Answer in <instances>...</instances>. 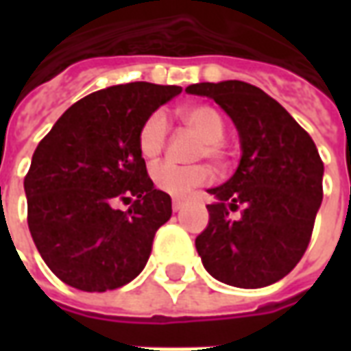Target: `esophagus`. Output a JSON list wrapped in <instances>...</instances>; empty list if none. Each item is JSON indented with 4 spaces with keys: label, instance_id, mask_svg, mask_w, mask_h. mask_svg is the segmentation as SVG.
<instances>
[{
    "label": "esophagus",
    "instance_id": "obj_1",
    "mask_svg": "<svg viewBox=\"0 0 351 351\" xmlns=\"http://www.w3.org/2000/svg\"><path fill=\"white\" fill-rule=\"evenodd\" d=\"M182 206H184V203L180 201V199H173V210H175V213H178Z\"/></svg>",
    "mask_w": 351,
    "mask_h": 351
}]
</instances>
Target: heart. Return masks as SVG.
Instances as JSON below:
<instances>
[{
  "instance_id": "b5f03b06",
  "label": "heart",
  "mask_w": 351,
  "mask_h": 351,
  "mask_svg": "<svg viewBox=\"0 0 351 351\" xmlns=\"http://www.w3.org/2000/svg\"><path fill=\"white\" fill-rule=\"evenodd\" d=\"M180 118L186 125L195 130L203 137L199 146V158H210L214 161L226 160V118L220 110L206 103L188 105L180 110ZM169 138V118L165 110H154L138 130V150L145 158H156L163 152ZM210 169L206 165H178L173 161H161L152 167L154 184L175 197L188 195L193 188L203 186L210 180Z\"/></svg>"
}]
</instances>
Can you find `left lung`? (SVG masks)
<instances>
[{
  "mask_svg": "<svg viewBox=\"0 0 351 351\" xmlns=\"http://www.w3.org/2000/svg\"><path fill=\"white\" fill-rule=\"evenodd\" d=\"M188 93L206 95L235 122L243 158L223 186L208 190V226L195 239L205 269L244 289L271 286L293 271L308 248L324 199V161L314 141L286 108L243 80L201 82ZM243 206L239 221L228 210Z\"/></svg>",
  "mask_w": 351,
  "mask_h": 351,
  "instance_id": "1",
  "label": "left lung"
}]
</instances>
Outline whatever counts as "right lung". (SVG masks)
<instances>
[{
	"instance_id": "right-lung-1",
	"label": "right lung",
	"mask_w": 351,
	"mask_h": 351,
	"mask_svg": "<svg viewBox=\"0 0 351 351\" xmlns=\"http://www.w3.org/2000/svg\"><path fill=\"white\" fill-rule=\"evenodd\" d=\"M180 92L150 82L93 92L67 108L35 148L24 178L27 226L45 263L67 286L107 291L145 269L173 208L146 173L138 130ZM118 200L130 208L114 209Z\"/></svg>"
}]
</instances>
